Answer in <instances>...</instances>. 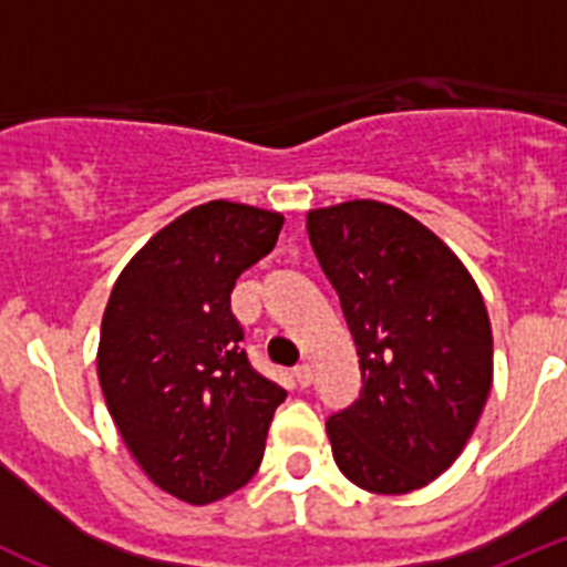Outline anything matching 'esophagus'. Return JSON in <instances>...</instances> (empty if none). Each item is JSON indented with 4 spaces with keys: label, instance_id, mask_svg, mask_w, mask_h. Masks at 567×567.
Here are the masks:
<instances>
[{
    "label": "esophagus",
    "instance_id": "1",
    "mask_svg": "<svg viewBox=\"0 0 567 567\" xmlns=\"http://www.w3.org/2000/svg\"><path fill=\"white\" fill-rule=\"evenodd\" d=\"M295 380H298L300 389H307V385L312 383V365H309V363H300L298 369H295Z\"/></svg>",
    "mask_w": 567,
    "mask_h": 567
}]
</instances>
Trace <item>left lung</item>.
<instances>
[{"label": "left lung", "mask_w": 567, "mask_h": 567, "mask_svg": "<svg viewBox=\"0 0 567 567\" xmlns=\"http://www.w3.org/2000/svg\"><path fill=\"white\" fill-rule=\"evenodd\" d=\"M307 233L363 372L360 398L327 423L334 463L372 494L423 488L460 457L491 392L494 338L477 280L392 204L309 209Z\"/></svg>", "instance_id": "1"}]
</instances>
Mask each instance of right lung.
I'll return each instance as SVG.
<instances>
[{
    "label": "right lung",
    "instance_id": "1",
    "mask_svg": "<svg viewBox=\"0 0 567 567\" xmlns=\"http://www.w3.org/2000/svg\"><path fill=\"white\" fill-rule=\"evenodd\" d=\"M284 215L235 202L187 209L115 278L96 369L127 452L169 497L207 505L255 477L287 392L249 365L229 309Z\"/></svg>",
    "mask_w": 567,
    "mask_h": 567
}]
</instances>
